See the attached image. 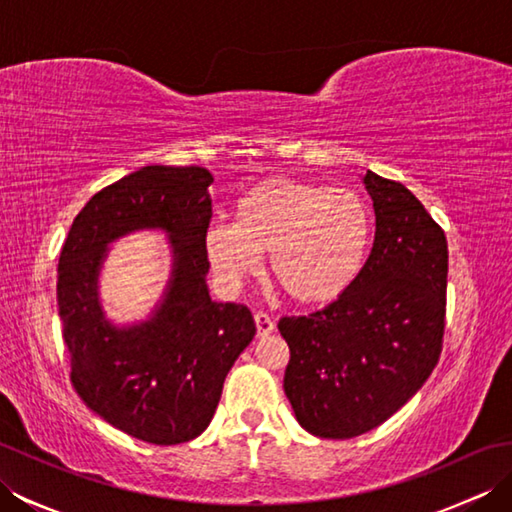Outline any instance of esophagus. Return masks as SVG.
Wrapping results in <instances>:
<instances>
[{"mask_svg":"<svg viewBox=\"0 0 512 512\" xmlns=\"http://www.w3.org/2000/svg\"><path fill=\"white\" fill-rule=\"evenodd\" d=\"M255 325H257V334L259 336H266V334H270L275 330V321H273V317H270L268 312H255Z\"/></svg>","mask_w":512,"mask_h":512,"instance_id":"34e87169","label":"esophagus"}]
</instances>
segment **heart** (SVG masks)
Here are the masks:
<instances>
[{"label":"heart","instance_id":"obj_1","mask_svg":"<svg viewBox=\"0 0 512 512\" xmlns=\"http://www.w3.org/2000/svg\"><path fill=\"white\" fill-rule=\"evenodd\" d=\"M372 248V213L352 191L273 178L235 204V224L206 226L204 250L226 290L262 266L290 299L328 303L350 288Z\"/></svg>","mask_w":512,"mask_h":512}]
</instances>
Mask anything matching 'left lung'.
Listing matches in <instances>:
<instances>
[{"label": "left lung", "instance_id": "obj_1", "mask_svg": "<svg viewBox=\"0 0 512 512\" xmlns=\"http://www.w3.org/2000/svg\"><path fill=\"white\" fill-rule=\"evenodd\" d=\"M374 246L354 284L308 317H284V391L312 436L347 440L376 429L438 365L447 314L444 231L405 184L365 173Z\"/></svg>", "mask_w": 512, "mask_h": 512}]
</instances>
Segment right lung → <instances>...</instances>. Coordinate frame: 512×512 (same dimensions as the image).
Listing matches in <instances>:
<instances>
[{
  "label": "right lung",
  "instance_id": "right-lung-1",
  "mask_svg": "<svg viewBox=\"0 0 512 512\" xmlns=\"http://www.w3.org/2000/svg\"><path fill=\"white\" fill-rule=\"evenodd\" d=\"M211 182L202 167L129 173L92 195L59 257L57 303L76 394L112 427L160 447L209 427L228 369L257 332L246 306L211 301L206 288ZM143 227L170 233L172 279L154 318L116 329L100 310L98 270L107 243Z\"/></svg>",
  "mask_w": 512,
  "mask_h": 512
}]
</instances>
